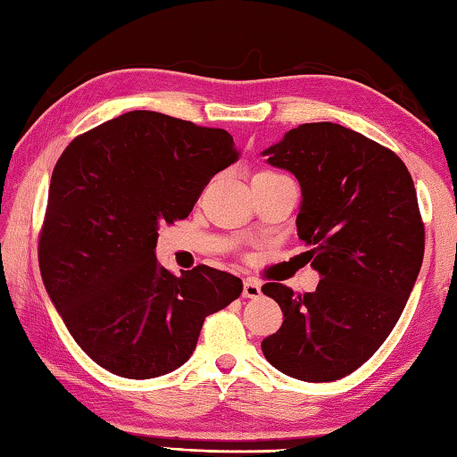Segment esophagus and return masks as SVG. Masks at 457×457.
I'll list each match as a JSON object with an SVG mask.
<instances>
[{"mask_svg": "<svg viewBox=\"0 0 457 457\" xmlns=\"http://www.w3.org/2000/svg\"><path fill=\"white\" fill-rule=\"evenodd\" d=\"M243 296L245 298H258V296H261V284H258L253 278H246L245 287H243Z\"/></svg>", "mask_w": 457, "mask_h": 457, "instance_id": "obj_1", "label": "esophagus"}]
</instances>
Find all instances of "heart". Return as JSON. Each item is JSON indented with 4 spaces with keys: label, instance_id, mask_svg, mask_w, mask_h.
<instances>
[{
    "label": "heart",
    "instance_id": "heart-1",
    "mask_svg": "<svg viewBox=\"0 0 457 457\" xmlns=\"http://www.w3.org/2000/svg\"><path fill=\"white\" fill-rule=\"evenodd\" d=\"M262 177H277V173H272V170H261V173L254 175V179H262Z\"/></svg>",
    "mask_w": 457,
    "mask_h": 457
}]
</instances>
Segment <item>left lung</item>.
Instances as JSON below:
<instances>
[{
  "label": "left lung",
  "mask_w": 457,
  "mask_h": 457,
  "mask_svg": "<svg viewBox=\"0 0 457 457\" xmlns=\"http://www.w3.org/2000/svg\"><path fill=\"white\" fill-rule=\"evenodd\" d=\"M262 154L298 179V238L320 274L306 295L264 284L284 322L262 354L296 380H340L382 346L416 284L426 240L414 180L394 151L328 121L290 129Z\"/></svg>",
  "instance_id": "obj_1"
}]
</instances>
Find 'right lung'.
<instances>
[{
  "mask_svg": "<svg viewBox=\"0 0 457 457\" xmlns=\"http://www.w3.org/2000/svg\"><path fill=\"white\" fill-rule=\"evenodd\" d=\"M238 159L225 129L131 111L67 145L51 175L39 269L67 330L111 374L147 380L191 358L204 318L243 292L228 272L157 262L159 225L187 219Z\"/></svg>",
  "mask_w": 457,
  "mask_h": 457,
  "instance_id": "add662e5",
  "label": "right lung"
}]
</instances>
